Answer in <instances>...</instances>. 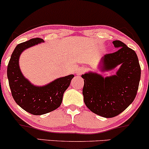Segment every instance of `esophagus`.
<instances>
[{
	"label": "esophagus",
	"mask_w": 149,
	"mask_h": 149,
	"mask_svg": "<svg viewBox=\"0 0 149 149\" xmlns=\"http://www.w3.org/2000/svg\"><path fill=\"white\" fill-rule=\"evenodd\" d=\"M85 71V69L83 67H80L78 69H76V73L77 75H81L82 73H83V72Z\"/></svg>",
	"instance_id": "34e87169"
}]
</instances>
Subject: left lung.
Returning <instances> with one entry per match:
<instances>
[{"instance_id":"obj_1","label":"left lung","mask_w":149,"mask_h":149,"mask_svg":"<svg viewBox=\"0 0 149 149\" xmlns=\"http://www.w3.org/2000/svg\"><path fill=\"white\" fill-rule=\"evenodd\" d=\"M113 44L118 49L102 57L100 68L102 71H108L120 65L116 75L105 78L94 72L82 75L85 105L92 112L104 118L119 115L132 103L141 78L136 52L120 40H114Z\"/></svg>"}]
</instances>
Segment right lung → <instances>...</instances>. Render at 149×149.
Masks as SVG:
<instances>
[{
    "instance_id": "add662e5",
    "label": "right lung",
    "mask_w": 149,
    "mask_h": 149,
    "mask_svg": "<svg viewBox=\"0 0 149 149\" xmlns=\"http://www.w3.org/2000/svg\"><path fill=\"white\" fill-rule=\"evenodd\" d=\"M41 42H44L42 38H36L17 45L7 69L10 88L15 102L26 111L36 116L47 113L59 107L63 95L74 77L73 74L57 78L44 86H36L23 76L19 65L22 52Z\"/></svg>"
}]
</instances>
